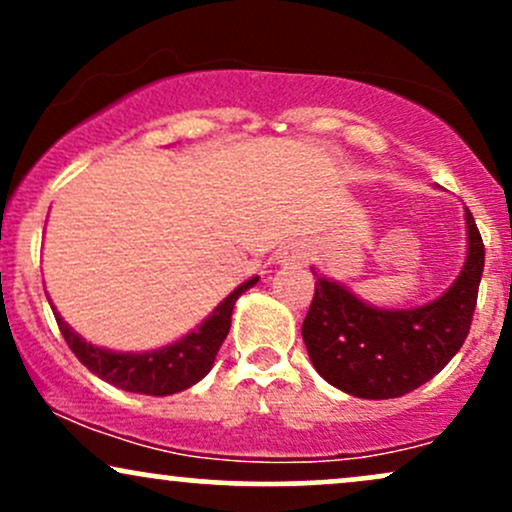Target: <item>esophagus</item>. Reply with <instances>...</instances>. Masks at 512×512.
<instances>
[{
  "label": "esophagus",
  "mask_w": 512,
  "mask_h": 512,
  "mask_svg": "<svg viewBox=\"0 0 512 512\" xmlns=\"http://www.w3.org/2000/svg\"><path fill=\"white\" fill-rule=\"evenodd\" d=\"M305 260V248L301 243H291L281 250V262H289V264H298Z\"/></svg>",
  "instance_id": "esophagus-1"
}]
</instances>
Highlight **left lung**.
<instances>
[{
    "label": "left lung",
    "mask_w": 512,
    "mask_h": 512,
    "mask_svg": "<svg viewBox=\"0 0 512 512\" xmlns=\"http://www.w3.org/2000/svg\"><path fill=\"white\" fill-rule=\"evenodd\" d=\"M464 219L467 260L460 276L443 296L419 308H373L313 272L315 296L303 320V342L327 383L361 399H392L448 366L472 327L484 272V243L469 209Z\"/></svg>",
    "instance_id": "left-lung-1"
}]
</instances>
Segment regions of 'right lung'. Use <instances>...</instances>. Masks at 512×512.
Here are the masks:
<instances>
[{"instance_id": "add662e5", "label": "right lung", "mask_w": 512, "mask_h": 512, "mask_svg": "<svg viewBox=\"0 0 512 512\" xmlns=\"http://www.w3.org/2000/svg\"><path fill=\"white\" fill-rule=\"evenodd\" d=\"M257 276L240 284L236 291L228 293L223 301L216 305L214 313H211L197 330L178 339L175 344L163 346V349L144 351V354H122V351H110L101 349V346H93L86 339H81L67 322L62 320V315L52 308L55 313L57 327H60L64 342L69 344V349L74 351V356L79 358L84 366L96 373L98 378L105 383L120 387V390L137 392V395H154V397H166L175 395V392L187 390L204 375L209 373L214 366L216 354H219L223 339H226L228 330H231V315L233 305L245 291L252 289L257 284Z\"/></svg>"}]
</instances>
